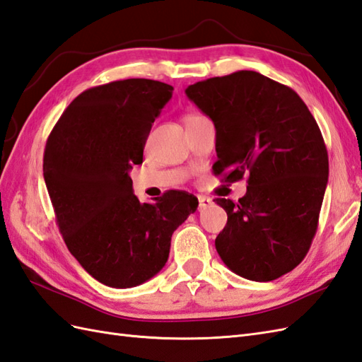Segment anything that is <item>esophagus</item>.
I'll list each match as a JSON object with an SVG mask.
<instances>
[{
  "label": "esophagus",
  "mask_w": 362,
  "mask_h": 362,
  "mask_svg": "<svg viewBox=\"0 0 362 362\" xmlns=\"http://www.w3.org/2000/svg\"><path fill=\"white\" fill-rule=\"evenodd\" d=\"M198 202H199L198 209L202 210V209H207V207L211 204V199H210V198H206V197H198Z\"/></svg>",
  "instance_id": "34e87169"
}]
</instances>
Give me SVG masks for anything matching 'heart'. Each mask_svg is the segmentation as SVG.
<instances>
[{
    "mask_svg": "<svg viewBox=\"0 0 362 362\" xmlns=\"http://www.w3.org/2000/svg\"><path fill=\"white\" fill-rule=\"evenodd\" d=\"M199 119H204V117L199 113H187L186 117H184V124H190V122H195Z\"/></svg>",
    "mask_w": 362,
    "mask_h": 362,
    "instance_id": "b5f03b06",
    "label": "heart"
}]
</instances>
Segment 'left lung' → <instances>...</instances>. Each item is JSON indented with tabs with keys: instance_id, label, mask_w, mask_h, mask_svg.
<instances>
[{
	"instance_id": "8db88e82",
	"label": "left lung",
	"mask_w": 362,
	"mask_h": 362,
	"mask_svg": "<svg viewBox=\"0 0 362 362\" xmlns=\"http://www.w3.org/2000/svg\"><path fill=\"white\" fill-rule=\"evenodd\" d=\"M186 93L215 124V175L247 178L236 202L215 199L227 211L216 252L245 279L286 275L310 249L329 178L313 115L295 90L253 70L198 81Z\"/></svg>"
}]
</instances>
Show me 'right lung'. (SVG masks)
Returning <instances> with one entry per match:
<instances>
[{
	"label": "right lung",
	"instance_id": "right-lung-1",
	"mask_svg": "<svg viewBox=\"0 0 362 362\" xmlns=\"http://www.w3.org/2000/svg\"><path fill=\"white\" fill-rule=\"evenodd\" d=\"M173 87L130 78L92 87L69 104L50 132L42 172L69 252L104 286L135 287L169 258L172 233L198 199L169 190L139 202L129 172L143 163L155 118Z\"/></svg>",
	"mask_w": 362,
	"mask_h": 362
}]
</instances>
